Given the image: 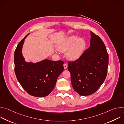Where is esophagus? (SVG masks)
Returning a JSON list of instances; mask_svg holds the SVG:
<instances>
[{"label":"esophagus","instance_id":"1","mask_svg":"<svg viewBox=\"0 0 124 124\" xmlns=\"http://www.w3.org/2000/svg\"><path fill=\"white\" fill-rule=\"evenodd\" d=\"M63 66H64V68L65 69H66L67 68V67H68V65L66 64H64Z\"/></svg>","mask_w":124,"mask_h":124}]
</instances>
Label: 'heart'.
<instances>
[{
  "instance_id": "heart-1",
  "label": "heart",
  "mask_w": 124,
  "mask_h": 124,
  "mask_svg": "<svg viewBox=\"0 0 124 124\" xmlns=\"http://www.w3.org/2000/svg\"><path fill=\"white\" fill-rule=\"evenodd\" d=\"M86 43L82 38L77 36L67 37L59 42L56 46L58 51L61 52L66 51V55L70 60L75 61L80 57L86 48Z\"/></svg>"
}]
</instances>
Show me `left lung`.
<instances>
[{"instance_id": "left-lung-1", "label": "left lung", "mask_w": 124, "mask_h": 124, "mask_svg": "<svg viewBox=\"0 0 124 124\" xmlns=\"http://www.w3.org/2000/svg\"><path fill=\"white\" fill-rule=\"evenodd\" d=\"M108 65V55L103 41L91 31L90 47L79 58L68 63L75 91L81 96L96 92L107 77Z\"/></svg>"}]
</instances>
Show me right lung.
<instances>
[{
    "mask_svg": "<svg viewBox=\"0 0 124 124\" xmlns=\"http://www.w3.org/2000/svg\"><path fill=\"white\" fill-rule=\"evenodd\" d=\"M29 34L19 43L15 50V74L17 80L29 95L36 97H46L54 89L59 76L63 72L64 62L49 59L36 63L26 62L22 49L24 40Z\"/></svg>",
    "mask_w": 124,
    "mask_h": 124,
    "instance_id": "1",
    "label": "right lung"
}]
</instances>
